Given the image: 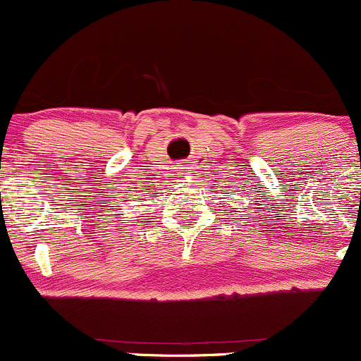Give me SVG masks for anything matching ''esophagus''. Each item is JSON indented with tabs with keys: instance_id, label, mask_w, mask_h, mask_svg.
Here are the masks:
<instances>
[{
	"instance_id": "34e87169",
	"label": "esophagus",
	"mask_w": 361,
	"mask_h": 361,
	"mask_svg": "<svg viewBox=\"0 0 361 361\" xmlns=\"http://www.w3.org/2000/svg\"><path fill=\"white\" fill-rule=\"evenodd\" d=\"M188 164H189V161H188ZM182 166H184V169H191V166H189V165H182Z\"/></svg>"
}]
</instances>
